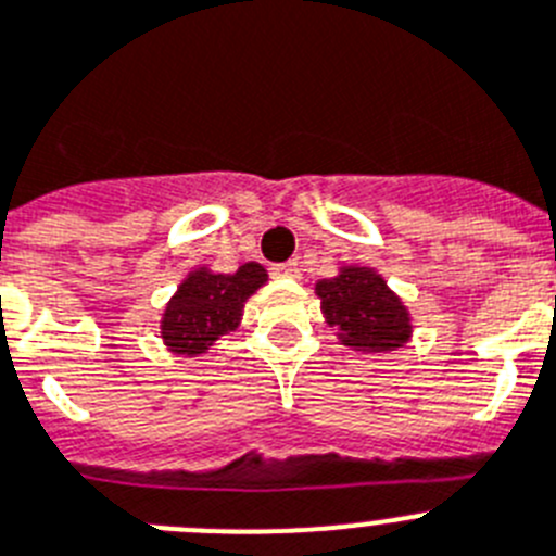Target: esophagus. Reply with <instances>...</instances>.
<instances>
[{"label": "esophagus", "instance_id": "34e87169", "mask_svg": "<svg viewBox=\"0 0 556 556\" xmlns=\"http://www.w3.org/2000/svg\"><path fill=\"white\" fill-rule=\"evenodd\" d=\"M299 274H302L299 263H277V266H271V277L277 279H299Z\"/></svg>", "mask_w": 556, "mask_h": 556}]
</instances>
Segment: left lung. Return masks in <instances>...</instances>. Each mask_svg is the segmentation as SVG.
<instances>
[{
    "instance_id": "obj_1",
    "label": "left lung",
    "mask_w": 556,
    "mask_h": 556,
    "mask_svg": "<svg viewBox=\"0 0 556 556\" xmlns=\"http://www.w3.org/2000/svg\"><path fill=\"white\" fill-rule=\"evenodd\" d=\"M315 296L340 343L357 352H393L413 332L404 302L374 268L343 266L338 277L315 282Z\"/></svg>"
}]
</instances>
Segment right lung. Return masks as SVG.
<instances>
[{
  "instance_id": "right-lung-1",
  "label": "right lung",
  "mask_w": 556,
  "mask_h": 556,
  "mask_svg": "<svg viewBox=\"0 0 556 556\" xmlns=\"http://www.w3.org/2000/svg\"><path fill=\"white\" fill-rule=\"evenodd\" d=\"M266 279L268 274L260 263H247L235 274L197 268L182 279L166 304L160 338L174 354H204L222 334H229L241 324L243 304Z\"/></svg>"
}]
</instances>
